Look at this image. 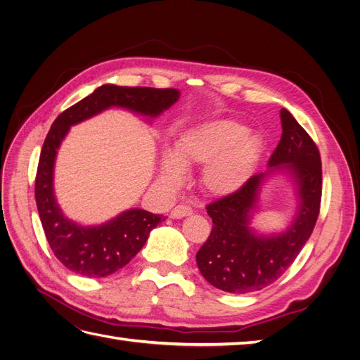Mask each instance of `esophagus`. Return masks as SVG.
I'll list each match as a JSON object with an SVG mask.
<instances>
[{
    "label": "esophagus",
    "instance_id": "34e87169",
    "mask_svg": "<svg viewBox=\"0 0 360 360\" xmlns=\"http://www.w3.org/2000/svg\"><path fill=\"white\" fill-rule=\"evenodd\" d=\"M192 213H193V212H192V209H191V207H189L188 204H179V205L174 207L169 216L172 217V219H181V217L191 216Z\"/></svg>",
    "mask_w": 360,
    "mask_h": 360
}]
</instances>
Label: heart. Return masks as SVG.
<instances>
[{
    "mask_svg": "<svg viewBox=\"0 0 360 360\" xmlns=\"http://www.w3.org/2000/svg\"><path fill=\"white\" fill-rule=\"evenodd\" d=\"M261 155V138L233 120H216L189 129L163 156L160 177L177 188L183 168L204 165L201 189L212 197L224 198L240 191L252 176Z\"/></svg>",
    "mask_w": 360,
    "mask_h": 360,
    "instance_id": "heart-1",
    "label": "heart"
}]
</instances>
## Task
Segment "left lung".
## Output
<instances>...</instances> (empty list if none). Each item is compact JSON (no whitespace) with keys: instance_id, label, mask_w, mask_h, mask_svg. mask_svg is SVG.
I'll return each mask as SVG.
<instances>
[{"instance_id":"left-lung-1","label":"left lung","mask_w":360,"mask_h":360,"mask_svg":"<svg viewBox=\"0 0 360 360\" xmlns=\"http://www.w3.org/2000/svg\"><path fill=\"white\" fill-rule=\"evenodd\" d=\"M282 135L269 169L245 186L205 207L213 228L197 252L201 275L216 288L233 294L263 290L292 264L317 222L321 201L319 148L287 110H281ZM275 172H287L297 186L298 210L285 232L258 235L250 226L262 183Z\"/></svg>"}]
</instances>
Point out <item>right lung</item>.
Returning a JSON list of instances; mask_svg holds the SVG:
<instances>
[{"label": "right lung", "mask_w": 360, "mask_h": 360, "mask_svg": "<svg viewBox=\"0 0 360 360\" xmlns=\"http://www.w3.org/2000/svg\"><path fill=\"white\" fill-rule=\"evenodd\" d=\"M176 89L118 86L105 84L61 112L41 147L36 176V202L48 243L61 263L85 278H105L124 267L143 246L150 231L165 221L162 214L129 209L101 225L86 226L63 213L53 193V165L70 126L85 122L112 106L155 118L179 101Z\"/></svg>", "instance_id": "1"}]
</instances>
